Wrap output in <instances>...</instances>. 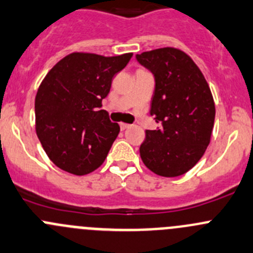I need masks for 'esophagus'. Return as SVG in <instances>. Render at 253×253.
I'll list each match as a JSON object with an SVG mask.
<instances>
[{"label": "esophagus", "instance_id": "esophagus-1", "mask_svg": "<svg viewBox=\"0 0 253 253\" xmlns=\"http://www.w3.org/2000/svg\"><path fill=\"white\" fill-rule=\"evenodd\" d=\"M120 127H121V129H122V131H124V129L129 128V127H131V125H128V124H120Z\"/></svg>", "mask_w": 253, "mask_h": 253}]
</instances>
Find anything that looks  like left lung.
I'll use <instances>...</instances> for the list:
<instances>
[{"label":"left lung","instance_id":"obj_1","mask_svg":"<svg viewBox=\"0 0 253 253\" xmlns=\"http://www.w3.org/2000/svg\"><path fill=\"white\" fill-rule=\"evenodd\" d=\"M136 59L154 75L151 115L162 124L146 131L141 158L158 175H181L200 161L210 143L215 121L210 87L193 59L176 48L143 51Z\"/></svg>","mask_w":253,"mask_h":253}]
</instances>
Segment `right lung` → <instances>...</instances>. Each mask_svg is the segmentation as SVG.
Segmentation results:
<instances>
[{"label":"right lung","mask_w":253,"mask_h":253,"mask_svg":"<svg viewBox=\"0 0 253 253\" xmlns=\"http://www.w3.org/2000/svg\"><path fill=\"white\" fill-rule=\"evenodd\" d=\"M132 55L72 53L45 75L34 102L36 131L56 167L85 175L104 163L120 126L100 107L111 89L112 78Z\"/></svg>","instance_id":"1"}]
</instances>
